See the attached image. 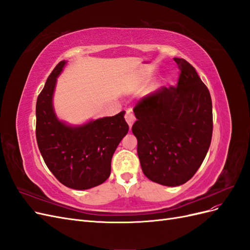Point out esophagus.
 Masks as SVG:
<instances>
[{"label":"esophagus","instance_id":"obj_1","mask_svg":"<svg viewBox=\"0 0 250 250\" xmlns=\"http://www.w3.org/2000/svg\"><path fill=\"white\" fill-rule=\"evenodd\" d=\"M125 120H126L127 124L129 125V128H131L133 122L135 121V118H134V116L132 115V111H131L130 109H129V110H126V112H125Z\"/></svg>","mask_w":250,"mask_h":250}]
</instances>
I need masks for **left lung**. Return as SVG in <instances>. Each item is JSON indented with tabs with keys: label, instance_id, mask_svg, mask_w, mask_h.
I'll list each match as a JSON object with an SVG mask.
<instances>
[{
	"label": "left lung",
	"instance_id": "8db88e82",
	"mask_svg": "<svg viewBox=\"0 0 250 250\" xmlns=\"http://www.w3.org/2000/svg\"><path fill=\"white\" fill-rule=\"evenodd\" d=\"M174 60L180 71L177 85L162 86L138 101L132 125L143 173L168 187L183 185L195 175L213 134L208 88L186 59Z\"/></svg>",
	"mask_w": 250,
	"mask_h": 250
}]
</instances>
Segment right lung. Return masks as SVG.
I'll return each instance as SVG.
<instances>
[{
	"instance_id": "right-lung-1",
	"label": "right lung",
	"mask_w": 250,
	"mask_h": 250,
	"mask_svg": "<svg viewBox=\"0 0 250 250\" xmlns=\"http://www.w3.org/2000/svg\"><path fill=\"white\" fill-rule=\"evenodd\" d=\"M64 64L62 60L54 67L37 97L36 141L47 167L60 183L75 190H86L109 177L111 157L129 127L125 111L80 127L59 122L53 110L52 96Z\"/></svg>"
}]
</instances>
